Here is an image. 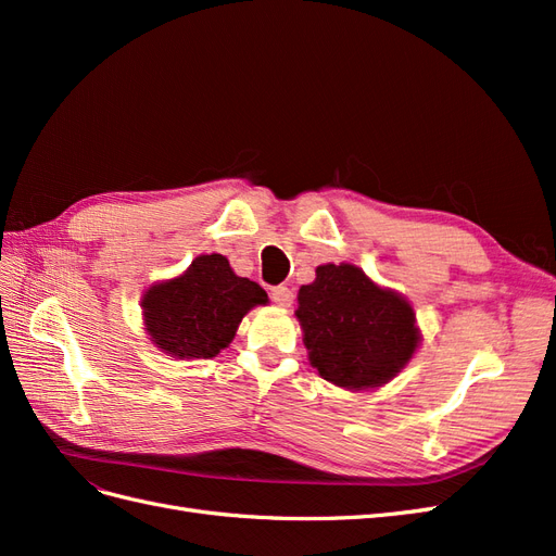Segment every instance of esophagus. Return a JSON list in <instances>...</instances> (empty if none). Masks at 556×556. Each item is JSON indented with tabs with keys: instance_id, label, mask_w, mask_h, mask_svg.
I'll return each instance as SVG.
<instances>
[{
	"instance_id": "obj_1",
	"label": "esophagus",
	"mask_w": 556,
	"mask_h": 556,
	"mask_svg": "<svg viewBox=\"0 0 556 556\" xmlns=\"http://www.w3.org/2000/svg\"><path fill=\"white\" fill-rule=\"evenodd\" d=\"M271 299L276 301L278 306H292V301H294V292L290 290V288H285V285H278V288H274L271 290Z\"/></svg>"
}]
</instances>
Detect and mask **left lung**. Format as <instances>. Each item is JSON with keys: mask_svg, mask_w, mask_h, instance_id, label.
<instances>
[{"mask_svg": "<svg viewBox=\"0 0 556 556\" xmlns=\"http://www.w3.org/2000/svg\"><path fill=\"white\" fill-rule=\"evenodd\" d=\"M296 301L311 366L348 392L378 390L396 378L422 341L410 301L355 264L317 266Z\"/></svg>", "mask_w": 556, "mask_h": 556, "instance_id": "obj_1", "label": "left lung"}]
</instances>
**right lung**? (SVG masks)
Here are the masks:
<instances>
[{"instance_id": "1", "label": "right lung", "mask_w": 556, "mask_h": 556, "mask_svg": "<svg viewBox=\"0 0 556 556\" xmlns=\"http://www.w3.org/2000/svg\"><path fill=\"white\" fill-rule=\"evenodd\" d=\"M257 282L233 274L229 260L199 255L182 274L153 282L141 296L143 329L155 348L174 359H211L220 355L241 319L266 306Z\"/></svg>"}]
</instances>
